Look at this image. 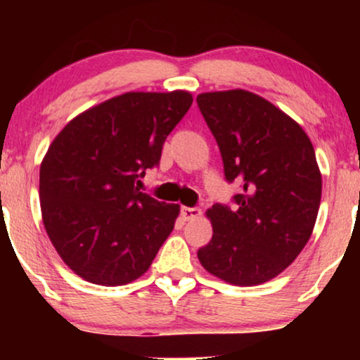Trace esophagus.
Masks as SVG:
<instances>
[{
    "label": "esophagus",
    "instance_id": "esophagus-1",
    "mask_svg": "<svg viewBox=\"0 0 360 360\" xmlns=\"http://www.w3.org/2000/svg\"><path fill=\"white\" fill-rule=\"evenodd\" d=\"M181 217H183L186 221L196 220V218L201 217V210L200 208H188V206H183V208H181Z\"/></svg>",
    "mask_w": 360,
    "mask_h": 360
}]
</instances>
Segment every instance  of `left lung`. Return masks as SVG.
I'll return each mask as SVG.
<instances>
[{"label":"left lung","instance_id":"8db88e82","mask_svg":"<svg viewBox=\"0 0 360 360\" xmlns=\"http://www.w3.org/2000/svg\"><path fill=\"white\" fill-rule=\"evenodd\" d=\"M220 147L226 179L240 184L237 210L206 212L212 240L198 259L214 278L255 286L295 262L315 229L321 172L307 131L266 98L245 89L196 98Z\"/></svg>","mask_w":360,"mask_h":360}]
</instances>
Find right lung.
I'll return each instance as SVG.
<instances>
[{
    "label": "right lung",
    "mask_w": 360,
    "mask_h": 360,
    "mask_svg": "<svg viewBox=\"0 0 360 360\" xmlns=\"http://www.w3.org/2000/svg\"><path fill=\"white\" fill-rule=\"evenodd\" d=\"M193 103L189 91H130L74 117L40 164L45 232L65 266L100 286L143 276L174 229L179 205L135 188L159 164L172 128Z\"/></svg>",
    "instance_id": "1"
}]
</instances>
